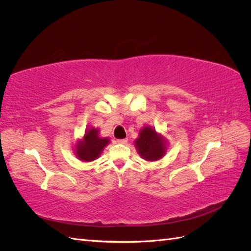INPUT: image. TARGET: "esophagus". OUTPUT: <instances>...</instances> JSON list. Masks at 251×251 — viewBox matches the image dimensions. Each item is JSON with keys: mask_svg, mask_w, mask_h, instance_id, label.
I'll return each mask as SVG.
<instances>
[{"mask_svg": "<svg viewBox=\"0 0 251 251\" xmlns=\"http://www.w3.org/2000/svg\"><path fill=\"white\" fill-rule=\"evenodd\" d=\"M117 142L121 143V144H126L127 142V139L126 138H125V139H117Z\"/></svg>", "mask_w": 251, "mask_h": 251, "instance_id": "1", "label": "esophagus"}]
</instances>
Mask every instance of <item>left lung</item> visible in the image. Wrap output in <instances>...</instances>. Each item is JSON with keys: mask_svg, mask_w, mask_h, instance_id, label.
<instances>
[{"mask_svg": "<svg viewBox=\"0 0 251 251\" xmlns=\"http://www.w3.org/2000/svg\"><path fill=\"white\" fill-rule=\"evenodd\" d=\"M135 146L138 154L149 161H155L162 158L166 150L162 136L158 135L151 126L142 128L139 137L135 140Z\"/></svg>", "mask_w": 251, "mask_h": 251, "instance_id": "8db88e82", "label": "left lung"}]
</instances>
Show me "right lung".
Listing matches in <instances>:
<instances>
[{
  "label": "right lung",
  "mask_w": 251,
  "mask_h": 251,
  "mask_svg": "<svg viewBox=\"0 0 251 251\" xmlns=\"http://www.w3.org/2000/svg\"><path fill=\"white\" fill-rule=\"evenodd\" d=\"M97 128H89L82 140L76 144V156L82 161H92L100 157L103 148L110 142L108 138H100Z\"/></svg>",
  "instance_id": "obj_1"
}]
</instances>
